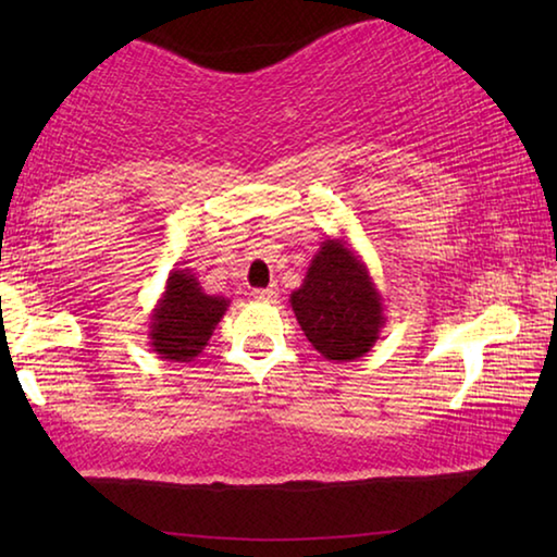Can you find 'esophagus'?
I'll list each match as a JSON object with an SVG mask.
<instances>
[{
    "label": "esophagus",
    "mask_w": 557,
    "mask_h": 557,
    "mask_svg": "<svg viewBox=\"0 0 557 557\" xmlns=\"http://www.w3.org/2000/svg\"><path fill=\"white\" fill-rule=\"evenodd\" d=\"M252 297L258 301H277L280 289L277 287H262V289H252Z\"/></svg>",
    "instance_id": "1"
}]
</instances>
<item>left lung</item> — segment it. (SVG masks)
I'll list each match as a JSON object with an SVG mask.
<instances>
[{"label": "left lung", "mask_w": 557, "mask_h": 557, "mask_svg": "<svg viewBox=\"0 0 557 557\" xmlns=\"http://www.w3.org/2000/svg\"><path fill=\"white\" fill-rule=\"evenodd\" d=\"M301 332L326 361H356L385 326L381 292L346 238L322 243L301 285L289 295Z\"/></svg>", "instance_id": "obj_1"}]
</instances>
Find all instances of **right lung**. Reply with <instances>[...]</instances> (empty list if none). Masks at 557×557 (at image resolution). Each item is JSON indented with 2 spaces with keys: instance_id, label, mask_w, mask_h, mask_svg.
Here are the masks:
<instances>
[{
  "instance_id": "1",
  "label": "right lung",
  "mask_w": 557,
  "mask_h": 557,
  "mask_svg": "<svg viewBox=\"0 0 557 557\" xmlns=\"http://www.w3.org/2000/svg\"><path fill=\"white\" fill-rule=\"evenodd\" d=\"M228 307L231 299L206 295L199 277L188 268L172 270L149 317V346L166 361H194Z\"/></svg>"
}]
</instances>
